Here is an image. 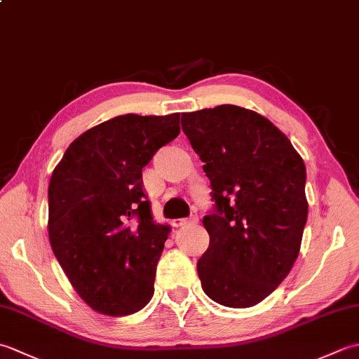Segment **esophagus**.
I'll use <instances>...</instances> for the list:
<instances>
[{"instance_id":"34e87169","label":"esophagus","mask_w":359,"mask_h":359,"mask_svg":"<svg viewBox=\"0 0 359 359\" xmlns=\"http://www.w3.org/2000/svg\"><path fill=\"white\" fill-rule=\"evenodd\" d=\"M197 220H199V217H197V212H193V215L189 216V217L172 220V225L174 226H185V225H189V224H196Z\"/></svg>"}]
</instances>
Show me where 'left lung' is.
Segmentation results:
<instances>
[{"mask_svg": "<svg viewBox=\"0 0 359 359\" xmlns=\"http://www.w3.org/2000/svg\"><path fill=\"white\" fill-rule=\"evenodd\" d=\"M182 129L212 187L210 245L197 262L203 292L220 306L264 301L292 270L309 203L306 165L287 135L234 104L182 112Z\"/></svg>", "mask_w": 359, "mask_h": 359, "instance_id": "1", "label": "left lung"}]
</instances>
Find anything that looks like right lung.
<instances>
[{
	"label": "right lung",
	"instance_id": "obj_1",
	"mask_svg": "<svg viewBox=\"0 0 359 359\" xmlns=\"http://www.w3.org/2000/svg\"><path fill=\"white\" fill-rule=\"evenodd\" d=\"M180 114H125L88 129L49 182L48 231L75 292L97 313L126 316L154 294L170 225L156 224L142 170L180 133Z\"/></svg>",
	"mask_w": 359,
	"mask_h": 359
}]
</instances>
